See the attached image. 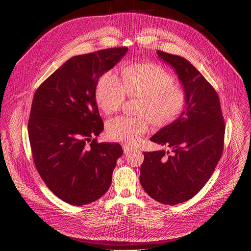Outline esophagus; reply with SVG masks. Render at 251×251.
I'll return each mask as SVG.
<instances>
[{
    "label": "esophagus",
    "mask_w": 251,
    "mask_h": 251,
    "mask_svg": "<svg viewBox=\"0 0 251 251\" xmlns=\"http://www.w3.org/2000/svg\"><path fill=\"white\" fill-rule=\"evenodd\" d=\"M123 151H124V153L125 154H128V153H130V152H132V151H134V147H132V146H129V145H123Z\"/></svg>",
    "instance_id": "esophagus-1"
}]
</instances>
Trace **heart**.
<instances>
[{"label": "heart", "instance_id": "b5f03b06", "mask_svg": "<svg viewBox=\"0 0 251 251\" xmlns=\"http://www.w3.org/2000/svg\"><path fill=\"white\" fill-rule=\"evenodd\" d=\"M174 84L175 77L169 71L151 62L127 65L122 71V81L113 71L104 73L95 90L99 108L106 114L118 111L127 94L141 97L138 113L145 115L109 120L106 125L108 138L134 145L148 131L149 117L156 126H165L176 119L185 109L187 95L183 88Z\"/></svg>", "mask_w": 251, "mask_h": 251}]
</instances>
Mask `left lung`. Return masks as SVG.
Here are the masks:
<instances>
[{
	"mask_svg": "<svg viewBox=\"0 0 251 251\" xmlns=\"http://www.w3.org/2000/svg\"><path fill=\"white\" fill-rule=\"evenodd\" d=\"M170 64L187 95L184 111L151 141L171 152L144 153L140 182L155 201L175 205L196 196L209 180L224 150L225 121L217 91L186 58L157 50Z\"/></svg>",
	"mask_w": 251,
	"mask_h": 251,
	"instance_id": "8db88e82",
	"label": "left lung"
}]
</instances>
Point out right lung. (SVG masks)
<instances>
[{
    "instance_id": "obj_1",
    "label": "right lung",
    "mask_w": 251,
    "mask_h": 251,
    "mask_svg": "<svg viewBox=\"0 0 251 251\" xmlns=\"http://www.w3.org/2000/svg\"><path fill=\"white\" fill-rule=\"evenodd\" d=\"M127 51L124 47L71 57L34 93L27 124L33 162L47 187L69 204L101 198L123 154L118 143L96 140L103 121L95 90Z\"/></svg>"
}]
</instances>
